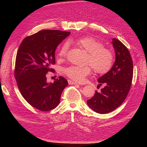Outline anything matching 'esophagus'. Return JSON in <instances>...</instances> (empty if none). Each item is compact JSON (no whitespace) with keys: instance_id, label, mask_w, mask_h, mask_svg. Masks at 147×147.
Masks as SVG:
<instances>
[{"instance_id":"1","label":"esophagus","mask_w":147,"mask_h":147,"mask_svg":"<svg viewBox=\"0 0 147 147\" xmlns=\"http://www.w3.org/2000/svg\"><path fill=\"white\" fill-rule=\"evenodd\" d=\"M68 83H69V84H77V83L73 82L72 80H68Z\"/></svg>"}]
</instances>
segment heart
<instances>
[{
	"label": "heart",
	"instance_id": "1",
	"mask_svg": "<svg viewBox=\"0 0 147 147\" xmlns=\"http://www.w3.org/2000/svg\"><path fill=\"white\" fill-rule=\"evenodd\" d=\"M75 42L88 53L86 63L89 64L66 67L63 71L68 77L74 81L82 82L90 74L92 68L95 73L99 74H104L111 68L113 62V53L110 49L104 47V44L99 40L92 37H84L77 38ZM69 47L68 42L61 46L58 51L60 59L67 57Z\"/></svg>",
	"mask_w": 147,
	"mask_h": 147
}]
</instances>
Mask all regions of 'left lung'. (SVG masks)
<instances>
[{"instance_id":"left-lung-1","label":"left lung","mask_w":147,"mask_h":147,"mask_svg":"<svg viewBox=\"0 0 147 147\" xmlns=\"http://www.w3.org/2000/svg\"><path fill=\"white\" fill-rule=\"evenodd\" d=\"M116 60L109 72L98 79L99 86L104 84L100 92L96 91L87 100L88 106L94 112L105 114L112 112L126 98L132 84L133 63L127 47L117 38H113Z\"/></svg>"}]
</instances>
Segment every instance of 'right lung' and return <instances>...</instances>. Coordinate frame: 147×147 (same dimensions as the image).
<instances>
[{
	"label": "right lung",
	"mask_w": 147,
	"mask_h": 147,
	"mask_svg": "<svg viewBox=\"0 0 147 147\" xmlns=\"http://www.w3.org/2000/svg\"><path fill=\"white\" fill-rule=\"evenodd\" d=\"M59 30H42L26 37L17 51L14 75L21 95L39 110L47 112L59 105L67 80L59 76L48 83L46 75L55 72V50L70 35Z\"/></svg>",
	"instance_id": "1"
}]
</instances>
